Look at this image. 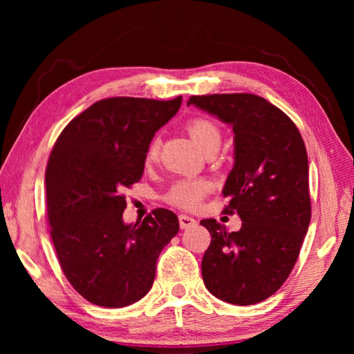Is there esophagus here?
<instances>
[{"mask_svg": "<svg viewBox=\"0 0 354 354\" xmlns=\"http://www.w3.org/2000/svg\"><path fill=\"white\" fill-rule=\"evenodd\" d=\"M195 218L194 217H189V215H185V214H181L179 215V226L183 227V230H187V227H190V226H195Z\"/></svg>", "mask_w": 354, "mask_h": 354, "instance_id": "esophagus-1", "label": "esophagus"}]
</instances>
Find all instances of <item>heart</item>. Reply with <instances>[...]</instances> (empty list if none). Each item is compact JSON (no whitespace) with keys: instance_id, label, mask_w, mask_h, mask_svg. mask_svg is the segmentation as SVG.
I'll list each match as a JSON object with an SVG mask.
<instances>
[{"instance_id":"heart-1","label":"heart","mask_w":354,"mask_h":354,"mask_svg":"<svg viewBox=\"0 0 354 354\" xmlns=\"http://www.w3.org/2000/svg\"><path fill=\"white\" fill-rule=\"evenodd\" d=\"M187 131L192 140L196 143L203 153H207L209 149L220 148L221 133L220 128L214 122L207 118H195L187 124ZM159 140L153 139L147 148V160L151 162L158 158ZM209 184L205 179H183L171 185L167 201L183 209H194L201 203L203 196L207 194Z\"/></svg>"}]
</instances>
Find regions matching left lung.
Returning a JSON list of instances; mask_svg holds the SVG:
<instances>
[{
	"label": "left lung",
	"mask_w": 354,
	"mask_h": 354,
	"mask_svg": "<svg viewBox=\"0 0 354 354\" xmlns=\"http://www.w3.org/2000/svg\"><path fill=\"white\" fill-rule=\"evenodd\" d=\"M217 117L234 133V165L226 178V214L242 227L206 218L211 245L201 261L206 289L226 303L247 306L273 295L298 259L310 221L306 147L295 123L251 93L190 97L187 106Z\"/></svg>",
	"instance_id": "left-lung-1"
}]
</instances>
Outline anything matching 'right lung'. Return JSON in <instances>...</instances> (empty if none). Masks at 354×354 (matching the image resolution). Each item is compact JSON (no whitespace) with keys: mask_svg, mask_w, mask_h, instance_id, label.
<instances>
[{"mask_svg":"<svg viewBox=\"0 0 354 354\" xmlns=\"http://www.w3.org/2000/svg\"><path fill=\"white\" fill-rule=\"evenodd\" d=\"M181 101H97L53 148L45 173L51 239L70 284L97 306L124 308L145 297L160 251L178 234V217L162 207L124 223L122 192L140 181L149 142Z\"/></svg>","mask_w":354,"mask_h":354,"instance_id":"1","label":"right lung"}]
</instances>
